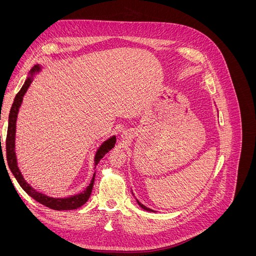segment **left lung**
Returning <instances> with one entry per match:
<instances>
[{
    "label": "left lung",
    "instance_id": "8db88e82",
    "mask_svg": "<svg viewBox=\"0 0 256 256\" xmlns=\"http://www.w3.org/2000/svg\"><path fill=\"white\" fill-rule=\"evenodd\" d=\"M136 202H138V205H140V206H141V207H142L143 209H145V210H147V212H154V210H152V209H150V208H147L146 206H144L143 204H141L140 202H138V200H136Z\"/></svg>",
    "mask_w": 256,
    "mask_h": 256
}]
</instances>
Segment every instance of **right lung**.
I'll return each mask as SVG.
<instances>
[{
    "label": "right lung",
    "mask_w": 256,
    "mask_h": 256,
    "mask_svg": "<svg viewBox=\"0 0 256 256\" xmlns=\"http://www.w3.org/2000/svg\"><path fill=\"white\" fill-rule=\"evenodd\" d=\"M40 67L36 65L33 67L32 70H30V74H34L36 72H40ZM32 83V78H28V80L26 81V83L23 84L22 88L19 90L18 94L14 97V104L12 106V109L10 112V118H8V129H7V136H6V158H7V164H8V166L10 168L12 173L14 174V176L16 177L17 182H19V184L22 187V189L24 190L28 194L33 198L34 200H36L37 202H40V204L47 206L51 209H56V210H70V209H76L81 207L83 204H85L88 202V200L90 196L92 190V184H94V180H95V174L94 177L90 184L88 187L86 188V190H84L82 193H79V194L70 196V198H50L42 194V193L37 192L36 190H34L24 180L23 178L21 172L19 171V168L17 166V159H16V154H14V134H16V120H17V115H18V111L19 108L21 106L23 96L26 92L28 86ZM1 141V140H0ZM116 142V138L112 136L109 140L106 141L102 146L99 147V150L96 152L95 156V164H97L98 162L100 161L104 154L111 150L114 144Z\"/></svg>",
    "instance_id": "1"
}]
</instances>
